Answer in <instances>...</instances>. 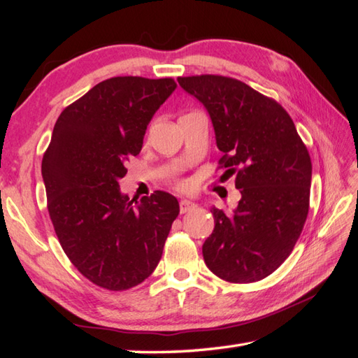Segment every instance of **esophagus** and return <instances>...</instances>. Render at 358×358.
Instances as JSON below:
<instances>
[{
  "label": "esophagus",
  "mask_w": 358,
  "mask_h": 358,
  "mask_svg": "<svg viewBox=\"0 0 358 358\" xmlns=\"http://www.w3.org/2000/svg\"><path fill=\"white\" fill-rule=\"evenodd\" d=\"M195 206H196V204H195V203H192V201H189V200H181V201H180V212H181V214H186V212L192 210Z\"/></svg>",
  "instance_id": "esophagus-1"
}]
</instances>
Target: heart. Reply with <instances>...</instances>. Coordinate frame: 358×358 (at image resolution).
<instances>
[{
	"mask_svg": "<svg viewBox=\"0 0 358 358\" xmlns=\"http://www.w3.org/2000/svg\"><path fill=\"white\" fill-rule=\"evenodd\" d=\"M178 187H185V183H178Z\"/></svg>",
	"mask_w": 358,
	"mask_h": 358,
	"instance_id": "obj_1",
	"label": "heart"
}]
</instances>
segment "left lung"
<instances>
[{
  "mask_svg": "<svg viewBox=\"0 0 358 358\" xmlns=\"http://www.w3.org/2000/svg\"><path fill=\"white\" fill-rule=\"evenodd\" d=\"M208 109L218 169L235 173L241 200L232 215L212 208L215 227L203 245L208 268L229 283H254L275 271L303 231L313 164L283 106L223 75L180 77Z\"/></svg>",
  "mask_w": 358,
  "mask_h": 358,
  "instance_id": "8db88e82",
  "label": "left lung"
}]
</instances>
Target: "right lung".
<instances>
[{
  "mask_svg": "<svg viewBox=\"0 0 358 358\" xmlns=\"http://www.w3.org/2000/svg\"><path fill=\"white\" fill-rule=\"evenodd\" d=\"M177 83L113 77L67 106L41 163L53 229L71 263L94 285L126 291L162 258L173 220V195L155 191L134 204L120 192L129 158L140 154L150 118Z\"/></svg>",
  "mask_w": 358,
  "mask_h": 358,
  "instance_id": "obj_1",
  "label": "right lung"
}]
</instances>
